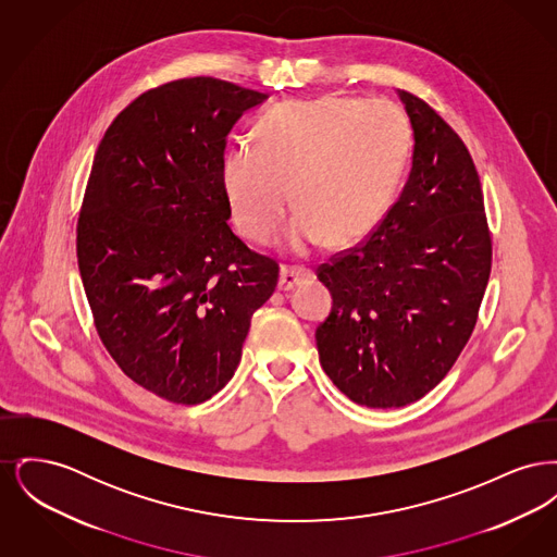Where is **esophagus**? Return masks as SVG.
Wrapping results in <instances>:
<instances>
[{"instance_id": "esophagus-1", "label": "esophagus", "mask_w": 557, "mask_h": 557, "mask_svg": "<svg viewBox=\"0 0 557 557\" xmlns=\"http://www.w3.org/2000/svg\"><path fill=\"white\" fill-rule=\"evenodd\" d=\"M313 280V273L309 269H294V267H282L280 271V282H277V288L282 292H290L300 286V284H307Z\"/></svg>"}]
</instances>
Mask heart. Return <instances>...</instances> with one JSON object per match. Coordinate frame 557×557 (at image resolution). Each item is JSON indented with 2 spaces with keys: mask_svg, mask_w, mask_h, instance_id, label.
Wrapping results in <instances>:
<instances>
[{
  "mask_svg": "<svg viewBox=\"0 0 557 557\" xmlns=\"http://www.w3.org/2000/svg\"><path fill=\"white\" fill-rule=\"evenodd\" d=\"M409 146V123L388 100H296L267 112L255 146L225 152L221 187L244 238L269 244L294 194L292 250L305 255L327 238L355 244L391 209Z\"/></svg>",
  "mask_w": 557,
  "mask_h": 557,
  "instance_id": "1",
  "label": "heart"
}]
</instances>
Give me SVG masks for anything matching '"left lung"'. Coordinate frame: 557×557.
Returning <instances> with one entry per match:
<instances>
[{"label": "left lung", "instance_id": "1", "mask_svg": "<svg viewBox=\"0 0 557 557\" xmlns=\"http://www.w3.org/2000/svg\"><path fill=\"white\" fill-rule=\"evenodd\" d=\"M413 129L407 184L361 246L319 267L332 313L319 363L341 393L373 409L430 393L472 336L491 273L476 166L459 135L397 91Z\"/></svg>", "mask_w": 557, "mask_h": 557}]
</instances>
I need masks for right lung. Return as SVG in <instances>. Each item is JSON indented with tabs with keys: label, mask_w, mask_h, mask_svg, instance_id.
<instances>
[{
	"label": "right lung",
	"mask_w": 557,
	"mask_h": 557,
	"mask_svg": "<svg viewBox=\"0 0 557 557\" xmlns=\"http://www.w3.org/2000/svg\"><path fill=\"white\" fill-rule=\"evenodd\" d=\"M265 94L194 77L141 94L102 137L77 225L81 280L119 368L196 405L234 375L277 263L232 232L225 139Z\"/></svg>",
	"instance_id": "1"
}]
</instances>
